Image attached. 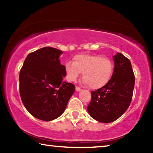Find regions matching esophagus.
<instances>
[{"label":"esophagus","instance_id":"34e87169","mask_svg":"<svg viewBox=\"0 0 153 153\" xmlns=\"http://www.w3.org/2000/svg\"><path fill=\"white\" fill-rule=\"evenodd\" d=\"M76 91H81V90H82V89L78 87V86H76Z\"/></svg>","mask_w":153,"mask_h":153}]
</instances>
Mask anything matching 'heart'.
<instances>
[{"label":"heart","mask_w":153,"mask_h":153,"mask_svg":"<svg viewBox=\"0 0 153 153\" xmlns=\"http://www.w3.org/2000/svg\"><path fill=\"white\" fill-rule=\"evenodd\" d=\"M65 72L69 80L76 81L83 73L84 84L90 88H100L108 84L113 72L111 59L97 55H78L73 58V63L65 64Z\"/></svg>","instance_id":"obj_1"}]
</instances>
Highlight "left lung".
Instances as JSON below:
<instances>
[{"label":"left lung","instance_id":"8db88e82","mask_svg":"<svg viewBox=\"0 0 153 153\" xmlns=\"http://www.w3.org/2000/svg\"><path fill=\"white\" fill-rule=\"evenodd\" d=\"M115 68L110 81L105 86L91 92V101L87 109L99 122L117 120L128 109L132 99L135 77L130 61L117 53L113 56Z\"/></svg>","mask_w":153,"mask_h":153}]
</instances>
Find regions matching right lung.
Wrapping results in <instances>:
<instances>
[{"label": "right lung", "instance_id": "obj_1", "mask_svg": "<svg viewBox=\"0 0 153 153\" xmlns=\"http://www.w3.org/2000/svg\"><path fill=\"white\" fill-rule=\"evenodd\" d=\"M62 51L44 47L30 53L19 72V93L31 115L40 120H55L65 110L75 91L71 83L63 81L65 67L59 56Z\"/></svg>", "mask_w": 153, "mask_h": 153}]
</instances>
